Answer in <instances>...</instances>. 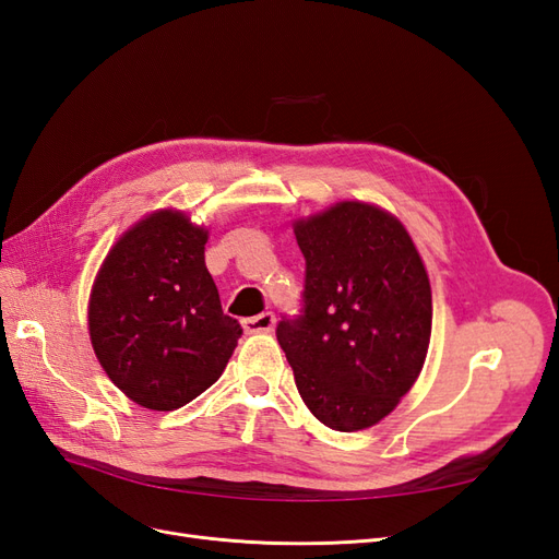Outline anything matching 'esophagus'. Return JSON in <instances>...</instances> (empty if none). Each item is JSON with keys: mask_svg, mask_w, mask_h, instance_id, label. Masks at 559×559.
I'll return each mask as SVG.
<instances>
[{"mask_svg": "<svg viewBox=\"0 0 559 559\" xmlns=\"http://www.w3.org/2000/svg\"><path fill=\"white\" fill-rule=\"evenodd\" d=\"M275 326V314L273 312H261L257 317H247L242 319V329L247 333H267Z\"/></svg>", "mask_w": 559, "mask_h": 559, "instance_id": "1", "label": "esophagus"}]
</instances>
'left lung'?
I'll return each mask as SVG.
<instances>
[{
	"label": "left lung",
	"mask_w": 559,
	"mask_h": 559,
	"mask_svg": "<svg viewBox=\"0 0 559 559\" xmlns=\"http://www.w3.org/2000/svg\"><path fill=\"white\" fill-rule=\"evenodd\" d=\"M306 257L302 314L277 341L300 399L333 431H361L392 413L417 382L431 341V284L399 218L341 200L296 218Z\"/></svg>",
	"instance_id": "8db88e82"
}]
</instances>
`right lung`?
<instances>
[{"mask_svg": "<svg viewBox=\"0 0 559 559\" xmlns=\"http://www.w3.org/2000/svg\"><path fill=\"white\" fill-rule=\"evenodd\" d=\"M210 230L154 210L114 242L88 298V333L109 380L142 408L175 411L210 389L242 329L205 265Z\"/></svg>", "mask_w": 559, "mask_h": 559, "instance_id": "right-lung-1", "label": "right lung"}]
</instances>
